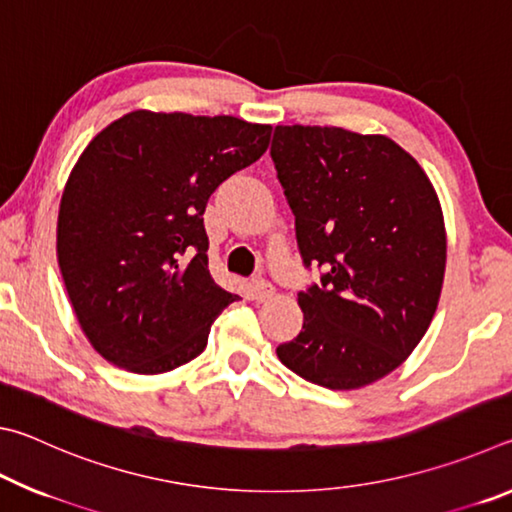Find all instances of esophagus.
<instances>
[{"instance_id":"esophagus-1","label":"esophagus","mask_w":512,"mask_h":512,"mask_svg":"<svg viewBox=\"0 0 512 512\" xmlns=\"http://www.w3.org/2000/svg\"><path fill=\"white\" fill-rule=\"evenodd\" d=\"M250 289H253V298L257 302H264L273 296V284L264 280V277H255L253 284H250Z\"/></svg>"}]
</instances>
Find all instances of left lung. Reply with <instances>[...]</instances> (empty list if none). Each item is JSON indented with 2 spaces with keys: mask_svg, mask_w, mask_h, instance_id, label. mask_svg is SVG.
<instances>
[{
  "mask_svg": "<svg viewBox=\"0 0 512 512\" xmlns=\"http://www.w3.org/2000/svg\"><path fill=\"white\" fill-rule=\"evenodd\" d=\"M271 158L296 216L305 314L277 357L311 384L352 391L415 350L445 277L443 210L427 173L384 135L336 126H275Z\"/></svg>",
  "mask_w": 512,
  "mask_h": 512,
  "instance_id": "8db88e82",
  "label": "left lung"
}]
</instances>
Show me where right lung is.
<instances>
[{
    "instance_id": "1",
    "label": "right lung",
    "mask_w": 512,
    "mask_h": 512,
    "mask_svg": "<svg viewBox=\"0 0 512 512\" xmlns=\"http://www.w3.org/2000/svg\"><path fill=\"white\" fill-rule=\"evenodd\" d=\"M271 126L185 112H128L94 137L58 212V266L92 348L137 375L205 350L239 300L207 268L203 212L223 180L262 158Z\"/></svg>"
}]
</instances>
